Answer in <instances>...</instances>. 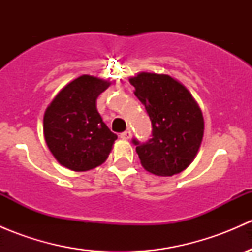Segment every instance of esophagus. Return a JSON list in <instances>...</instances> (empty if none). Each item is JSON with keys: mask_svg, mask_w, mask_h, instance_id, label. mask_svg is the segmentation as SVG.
<instances>
[{"mask_svg": "<svg viewBox=\"0 0 252 252\" xmlns=\"http://www.w3.org/2000/svg\"><path fill=\"white\" fill-rule=\"evenodd\" d=\"M119 136H121V139H123V140H129V139L131 138V131L128 129V130L123 131Z\"/></svg>", "mask_w": 252, "mask_h": 252, "instance_id": "esophagus-1", "label": "esophagus"}]
</instances>
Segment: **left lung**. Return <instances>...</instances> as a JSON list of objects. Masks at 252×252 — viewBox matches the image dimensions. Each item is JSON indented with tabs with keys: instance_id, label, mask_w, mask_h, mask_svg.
<instances>
[{
	"instance_id": "8db88e82",
	"label": "left lung",
	"mask_w": 252,
	"mask_h": 252,
	"mask_svg": "<svg viewBox=\"0 0 252 252\" xmlns=\"http://www.w3.org/2000/svg\"><path fill=\"white\" fill-rule=\"evenodd\" d=\"M129 81L152 126L151 139H133L142 167L162 177L180 173L194 161L204 136V117L196 101L169 75L140 73Z\"/></svg>"
}]
</instances>
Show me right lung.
Listing matches in <instances>:
<instances>
[{
    "instance_id": "add662e5",
    "label": "right lung",
    "mask_w": 252,
    "mask_h": 252,
    "mask_svg": "<svg viewBox=\"0 0 252 252\" xmlns=\"http://www.w3.org/2000/svg\"><path fill=\"white\" fill-rule=\"evenodd\" d=\"M110 83L81 75L57 94L44 116L45 140L62 166L84 172L107 159L117 135L96 108L98 95Z\"/></svg>"
}]
</instances>
